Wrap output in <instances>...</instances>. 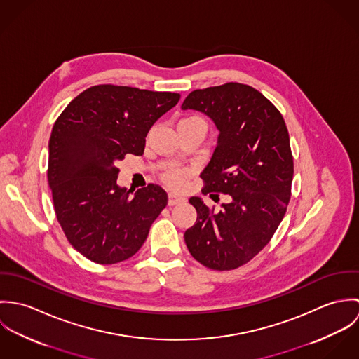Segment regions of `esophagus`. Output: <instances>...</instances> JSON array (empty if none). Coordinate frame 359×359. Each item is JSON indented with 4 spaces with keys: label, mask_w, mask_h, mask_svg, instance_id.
Masks as SVG:
<instances>
[{
    "label": "esophagus",
    "mask_w": 359,
    "mask_h": 359,
    "mask_svg": "<svg viewBox=\"0 0 359 359\" xmlns=\"http://www.w3.org/2000/svg\"><path fill=\"white\" fill-rule=\"evenodd\" d=\"M185 199L177 194H168V205H175L182 203Z\"/></svg>",
    "instance_id": "esophagus-1"
}]
</instances>
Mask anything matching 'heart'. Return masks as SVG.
I'll use <instances>...</instances> for the list:
<instances>
[{"instance_id": "heart-1", "label": "heart", "mask_w": 359, "mask_h": 359, "mask_svg": "<svg viewBox=\"0 0 359 359\" xmlns=\"http://www.w3.org/2000/svg\"><path fill=\"white\" fill-rule=\"evenodd\" d=\"M195 118H199L196 116H191V117H187V118H182V120H195ZM191 177V170H187V168H174V170H170L168 172H165L164 175V181L170 185V187H174V188H181L187 180Z\"/></svg>"}]
</instances>
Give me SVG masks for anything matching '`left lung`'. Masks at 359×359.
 Listing matches in <instances>:
<instances>
[{
    "instance_id": "1",
    "label": "left lung",
    "mask_w": 359,
    "mask_h": 359,
    "mask_svg": "<svg viewBox=\"0 0 359 359\" xmlns=\"http://www.w3.org/2000/svg\"><path fill=\"white\" fill-rule=\"evenodd\" d=\"M181 107L205 113L219 130L202 192L232 198L219 211L191 198L198 218L185 243L210 269L239 268L268 245L289 205L294 165L287 127L272 103L241 83L195 90Z\"/></svg>"
}]
</instances>
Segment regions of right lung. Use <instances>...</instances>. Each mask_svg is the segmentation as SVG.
<instances>
[{
	"instance_id": "right-lung-1",
	"label": "right lung",
	"mask_w": 359,
	"mask_h": 359,
	"mask_svg": "<svg viewBox=\"0 0 359 359\" xmlns=\"http://www.w3.org/2000/svg\"><path fill=\"white\" fill-rule=\"evenodd\" d=\"M181 95L126 86L87 88L56 118L50 138L48 184L53 208L69 243L97 264L134 256L167 205L165 191L149 184L117 185L116 163L141 156L151 127Z\"/></svg>"
}]
</instances>
